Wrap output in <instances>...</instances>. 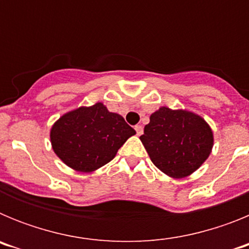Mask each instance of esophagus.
<instances>
[{"label":"esophagus","mask_w":249,"mask_h":249,"mask_svg":"<svg viewBox=\"0 0 249 249\" xmlns=\"http://www.w3.org/2000/svg\"><path fill=\"white\" fill-rule=\"evenodd\" d=\"M135 129H136V133H137V136H141L142 133H143V127L141 126V124H137V126H135Z\"/></svg>","instance_id":"esophagus-1"}]
</instances>
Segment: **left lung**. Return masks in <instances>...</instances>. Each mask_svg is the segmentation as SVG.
Returning a JSON list of instances; mask_svg holds the SVG:
<instances>
[{
  "label": "left lung",
  "mask_w": 249,
  "mask_h": 249,
  "mask_svg": "<svg viewBox=\"0 0 249 249\" xmlns=\"http://www.w3.org/2000/svg\"><path fill=\"white\" fill-rule=\"evenodd\" d=\"M140 140L158 169L169 177L183 178L211 155L213 132L198 114L160 107L151 114Z\"/></svg>",
  "instance_id": "1"
}]
</instances>
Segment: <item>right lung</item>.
I'll use <instances>...</instances> for the list:
<instances>
[{
  "instance_id": "add662e5",
  "label": "right lung",
  "mask_w": 249,
  "mask_h": 249,
  "mask_svg": "<svg viewBox=\"0 0 249 249\" xmlns=\"http://www.w3.org/2000/svg\"><path fill=\"white\" fill-rule=\"evenodd\" d=\"M136 131L103 103L80 107L59 117L51 128L54 153L78 172H93L112 160Z\"/></svg>"
}]
</instances>
